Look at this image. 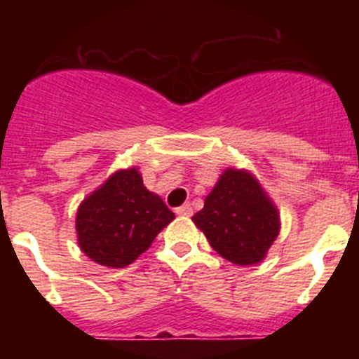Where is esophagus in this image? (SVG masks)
<instances>
[{
	"label": "esophagus",
	"mask_w": 359,
	"mask_h": 359,
	"mask_svg": "<svg viewBox=\"0 0 359 359\" xmlns=\"http://www.w3.org/2000/svg\"><path fill=\"white\" fill-rule=\"evenodd\" d=\"M176 214L187 215V217H189V215H192V205H190V203H185V205H182L180 208H176Z\"/></svg>",
	"instance_id": "esophagus-1"
}]
</instances>
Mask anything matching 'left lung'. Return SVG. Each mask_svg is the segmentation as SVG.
I'll use <instances>...</instances> for the list:
<instances>
[{
	"label": "left lung",
	"instance_id": "left-lung-1",
	"mask_svg": "<svg viewBox=\"0 0 359 359\" xmlns=\"http://www.w3.org/2000/svg\"><path fill=\"white\" fill-rule=\"evenodd\" d=\"M212 248L239 266L257 264L278 236V212L252 174L226 169L192 217Z\"/></svg>",
	"mask_w": 359,
	"mask_h": 359
}]
</instances>
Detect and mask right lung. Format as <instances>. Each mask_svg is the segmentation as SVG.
<instances>
[{
    "instance_id": "1",
    "label": "right lung",
    "mask_w": 359,
    "mask_h": 359,
    "mask_svg": "<svg viewBox=\"0 0 359 359\" xmlns=\"http://www.w3.org/2000/svg\"><path fill=\"white\" fill-rule=\"evenodd\" d=\"M174 219L160 196L144 187L136 169L118 170L77 212L81 250L95 262L123 268L136 261Z\"/></svg>"
}]
</instances>
